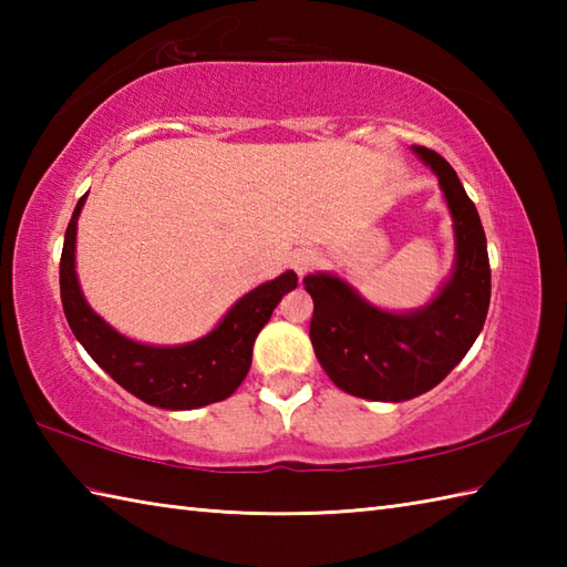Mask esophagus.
I'll return each mask as SVG.
<instances>
[{
	"label": "esophagus",
	"mask_w": 567,
	"mask_h": 567,
	"mask_svg": "<svg viewBox=\"0 0 567 567\" xmlns=\"http://www.w3.org/2000/svg\"><path fill=\"white\" fill-rule=\"evenodd\" d=\"M317 262H319V256L315 250H299V252H295V258H292V268L299 277H305L311 268H315Z\"/></svg>",
	"instance_id": "esophagus-1"
}]
</instances>
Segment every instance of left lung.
Instances as JSON below:
<instances>
[{
  "mask_svg": "<svg viewBox=\"0 0 567 567\" xmlns=\"http://www.w3.org/2000/svg\"><path fill=\"white\" fill-rule=\"evenodd\" d=\"M412 151L439 177L453 219L455 260L439 292L419 309L390 311L339 275L305 277L317 360L336 388L360 400L406 402L436 388L475 343L489 309L487 238L475 204L445 158L424 146Z\"/></svg>",
  "mask_w": 567,
  "mask_h": 567,
  "instance_id": "1",
  "label": "left lung"
}]
</instances>
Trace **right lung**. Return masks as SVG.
I'll return each instance as SVG.
<instances>
[{
    "instance_id": "add662e5",
    "label": "right lung",
    "mask_w": 567,
    "mask_h": 567,
    "mask_svg": "<svg viewBox=\"0 0 567 567\" xmlns=\"http://www.w3.org/2000/svg\"><path fill=\"white\" fill-rule=\"evenodd\" d=\"M84 195L65 231L60 256V299L75 339L106 375L151 406L187 412L231 396L250 370L252 343L280 299L295 290L297 275L285 270L258 285L226 311L216 327L199 339L177 346H153L128 339L106 323L82 295L75 270L78 219Z\"/></svg>"
}]
</instances>
